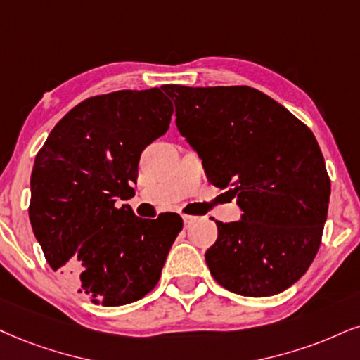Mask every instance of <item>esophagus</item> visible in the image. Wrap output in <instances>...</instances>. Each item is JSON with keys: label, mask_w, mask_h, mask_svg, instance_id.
<instances>
[{"label": "esophagus", "mask_w": 360, "mask_h": 360, "mask_svg": "<svg viewBox=\"0 0 360 360\" xmlns=\"http://www.w3.org/2000/svg\"><path fill=\"white\" fill-rule=\"evenodd\" d=\"M195 220H197V217H193V215H184V224H185V227H190V225H192Z\"/></svg>", "instance_id": "esophagus-1"}]
</instances>
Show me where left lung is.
Here are the masks:
<instances>
[{"label": "left lung", "instance_id": "1", "mask_svg": "<svg viewBox=\"0 0 360 360\" xmlns=\"http://www.w3.org/2000/svg\"><path fill=\"white\" fill-rule=\"evenodd\" d=\"M176 128L203 160L212 185L237 197L242 220H215L205 252L212 277L233 294L269 297L316 259L330 179L310 128L250 86L165 85Z\"/></svg>", "mask_w": 360, "mask_h": 360}]
</instances>
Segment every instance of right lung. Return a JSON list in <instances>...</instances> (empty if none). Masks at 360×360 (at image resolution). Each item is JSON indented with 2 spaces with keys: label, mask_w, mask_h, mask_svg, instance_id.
Returning <instances> with one entry per match:
<instances>
[{
  "label": "right lung",
  "mask_w": 360,
  "mask_h": 360,
  "mask_svg": "<svg viewBox=\"0 0 360 360\" xmlns=\"http://www.w3.org/2000/svg\"><path fill=\"white\" fill-rule=\"evenodd\" d=\"M162 88L83 100L56 123L34 158L30 221L53 270L93 304L117 307L153 290L179 214L140 219L118 200L135 195L143 150L168 130Z\"/></svg>",
  "instance_id": "1"
}]
</instances>
